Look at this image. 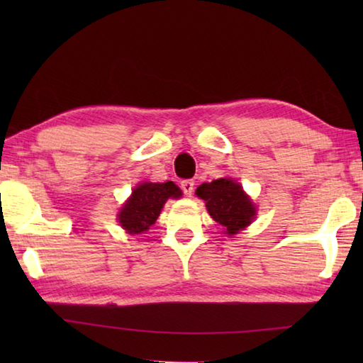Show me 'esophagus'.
Here are the masks:
<instances>
[{
    "label": "esophagus",
    "mask_w": 363,
    "mask_h": 363,
    "mask_svg": "<svg viewBox=\"0 0 363 363\" xmlns=\"http://www.w3.org/2000/svg\"><path fill=\"white\" fill-rule=\"evenodd\" d=\"M181 189H182V192L186 194L187 196H192L194 189H195V182L192 179H184L181 182Z\"/></svg>",
    "instance_id": "obj_1"
}]
</instances>
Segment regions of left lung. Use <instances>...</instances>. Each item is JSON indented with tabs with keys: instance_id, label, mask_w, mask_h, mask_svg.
<instances>
[{
	"instance_id": "left-lung-1",
	"label": "left lung",
	"mask_w": 363,
	"mask_h": 363,
	"mask_svg": "<svg viewBox=\"0 0 363 363\" xmlns=\"http://www.w3.org/2000/svg\"><path fill=\"white\" fill-rule=\"evenodd\" d=\"M196 195L205 200L208 213L225 227V233L233 235L253 220L256 208L245 195L240 184L232 179H216L205 182L196 189Z\"/></svg>"
}]
</instances>
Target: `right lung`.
<instances>
[{"label": "right lung", "instance_id": "right-lung-1", "mask_svg": "<svg viewBox=\"0 0 363 363\" xmlns=\"http://www.w3.org/2000/svg\"><path fill=\"white\" fill-rule=\"evenodd\" d=\"M181 189L174 182L153 184L144 182L133 190V195L121 208L118 214L123 229L130 233L145 232L152 224H155L160 211L168 199L181 196Z\"/></svg>", "mask_w": 363, "mask_h": 363}]
</instances>
